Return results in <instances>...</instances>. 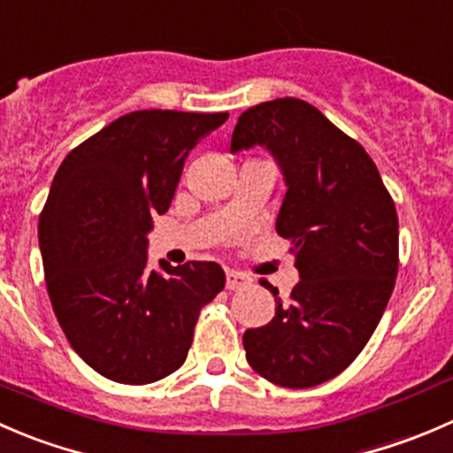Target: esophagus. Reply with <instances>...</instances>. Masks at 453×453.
<instances>
[{"label":"esophagus","instance_id":"34e87169","mask_svg":"<svg viewBox=\"0 0 453 453\" xmlns=\"http://www.w3.org/2000/svg\"><path fill=\"white\" fill-rule=\"evenodd\" d=\"M249 284H250V280L246 275H242V273H235V271H226V288L228 290H240Z\"/></svg>","mask_w":453,"mask_h":453}]
</instances>
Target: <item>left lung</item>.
<instances>
[{
    "label": "left lung",
    "instance_id": "left-lung-1",
    "mask_svg": "<svg viewBox=\"0 0 453 453\" xmlns=\"http://www.w3.org/2000/svg\"><path fill=\"white\" fill-rule=\"evenodd\" d=\"M266 147L284 176L275 228L293 240L299 284L275 317L244 333L250 368L312 388L348 368L383 317L398 271V218L377 165L315 105L275 98L237 119L231 151Z\"/></svg>",
    "mask_w": 453,
    "mask_h": 453
}]
</instances>
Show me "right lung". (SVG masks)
<instances>
[{
	"instance_id": "add662e5",
	"label": "right lung",
	"mask_w": 453,
	"mask_h": 453,
	"mask_svg": "<svg viewBox=\"0 0 453 453\" xmlns=\"http://www.w3.org/2000/svg\"><path fill=\"white\" fill-rule=\"evenodd\" d=\"M226 119L132 111L70 151L52 180L39 218L48 295L70 346L105 379L145 385L176 372L200 308L225 288L216 262L151 271L147 233L189 151Z\"/></svg>"
}]
</instances>
